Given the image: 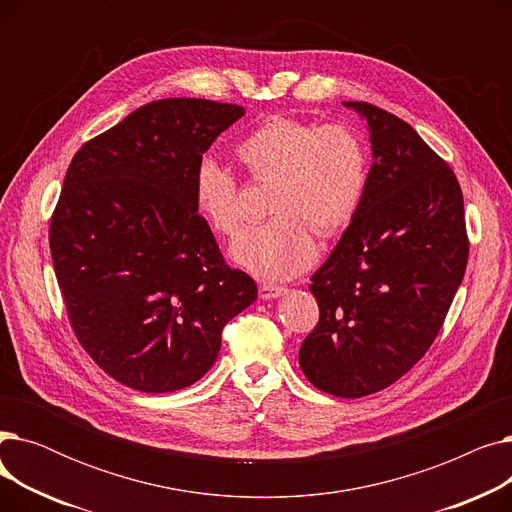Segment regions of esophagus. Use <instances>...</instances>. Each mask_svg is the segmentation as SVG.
I'll list each match as a JSON object with an SVG mask.
<instances>
[{"mask_svg": "<svg viewBox=\"0 0 512 512\" xmlns=\"http://www.w3.org/2000/svg\"><path fill=\"white\" fill-rule=\"evenodd\" d=\"M286 292L284 286H276V284H261L259 286V297L263 301H272V299H278L282 297V294Z\"/></svg>", "mask_w": 512, "mask_h": 512, "instance_id": "esophagus-1", "label": "esophagus"}]
</instances>
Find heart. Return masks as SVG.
<instances>
[{
  "label": "heart",
  "instance_id": "b5f03b06",
  "mask_svg": "<svg viewBox=\"0 0 512 512\" xmlns=\"http://www.w3.org/2000/svg\"><path fill=\"white\" fill-rule=\"evenodd\" d=\"M240 164L257 182H270L267 213L230 247L232 261L261 280H290L317 259L319 234H336L353 222L369 178L367 147L342 124L317 126L286 116L259 122L236 145ZM193 201L207 226L232 236L242 224L234 174L213 157H201Z\"/></svg>",
  "mask_w": 512,
  "mask_h": 512
}]
</instances>
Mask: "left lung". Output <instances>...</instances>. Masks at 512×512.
Returning <instances> with one entry per match:
<instances>
[{"label":"left lung","mask_w":512,"mask_h":512,"mask_svg":"<svg viewBox=\"0 0 512 512\" xmlns=\"http://www.w3.org/2000/svg\"><path fill=\"white\" fill-rule=\"evenodd\" d=\"M344 107L365 120L373 164L357 215L311 278L319 321L299 363L315 388L359 398L394 384L432 346L463 282L469 240L446 161L380 107Z\"/></svg>","instance_id":"left-lung-1"}]
</instances>
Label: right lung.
<instances>
[{"mask_svg": "<svg viewBox=\"0 0 512 512\" xmlns=\"http://www.w3.org/2000/svg\"><path fill=\"white\" fill-rule=\"evenodd\" d=\"M242 116L234 103L151 101L80 147L66 172L53 270L78 342L132 390L201 380L224 326L257 299L193 201L199 159Z\"/></svg>", "mask_w": 512, "mask_h": 512, "instance_id": "add662e5", "label": "right lung"}]
</instances>
